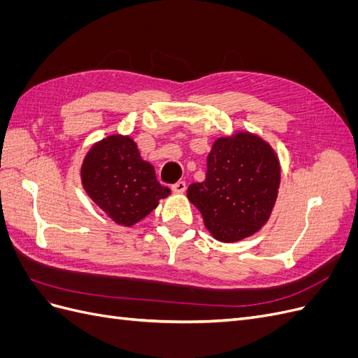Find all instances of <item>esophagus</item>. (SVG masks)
Returning <instances> with one entry per match:
<instances>
[{"mask_svg": "<svg viewBox=\"0 0 358 358\" xmlns=\"http://www.w3.org/2000/svg\"><path fill=\"white\" fill-rule=\"evenodd\" d=\"M185 189H187V183L183 182V180H179V182L173 183V185H171V191H173V192H176V194L185 192Z\"/></svg>", "mask_w": 358, "mask_h": 358, "instance_id": "esophagus-1", "label": "esophagus"}]
</instances>
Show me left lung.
Here are the masks:
<instances>
[{
    "label": "left lung",
    "mask_w": 358,
    "mask_h": 358,
    "mask_svg": "<svg viewBox=\"0 0 358 358\" xmlns=\"http://www.w3.org/2000/svg\"><path fill=\"white\" fill-rule=\"evenodd\" d=\"M280 164L275 149L259 136L236 131L216 138L203 182L191 183L188 200L216 241L233 243L255 234L275 208Z\"/></svg>",
    "instance_id": "obj_1"
}]
</instances>
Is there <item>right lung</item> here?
I'll list each match as a JSON object with an SVG mask.
<instances>
[{"label": "right lung", "instance_id": "right-lung-1", "mask_svg": "<svg viewBox=\"0 0 358 358\" xmlns=\"http://www.w3.org/2000/svg\"><path fill=\"white\" fill-rule=\"evenodd\" d=\"M88 197L122 227H133L152 212L170 189L157 180L150 162L140 157L129 136L110 134L95 142L80 166Z\"/></svg>", "mask_w": 358, "mask_h": 358}]
</instances>
